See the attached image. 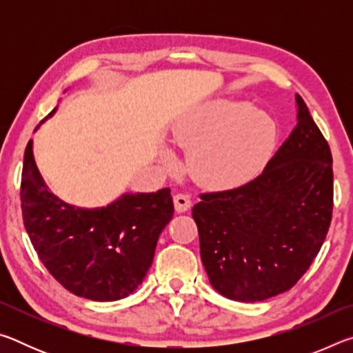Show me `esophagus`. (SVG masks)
<instances>
[{
	"instance_id": "1",
	"label": "esophagus",
	"mask_w": 353,
	"mask_h": 353,
	"mask_svg": "<svg viewBox=\"0 0 353 353\" xmlns=\"http://www.w3.org/2000/svg\"><path fill=\"white\" fill-rule=\"evenodd\" d=\"M190 207H191V201L187 194H183V193L174 194V208L177 213L187 212Z\"/></svg>"
}]
</instances>
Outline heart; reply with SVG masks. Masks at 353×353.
<instances>
[{
  "label": "heart",
  "mask_w": 353,
  "mask_h": 353,
  "mask_svg": "<svg viewBox=\"0 0 353 353\" xmlns=\"http://www.w3.org/2000/svg\"><path fill=\"white\" fill-rule=\"evenodd\" d=\"M274 119L263 110L229 99L207 103L183 119L174 140L188 151V170L212 188H232L249 181L270 157L276 143ZM171 163V154H163Z\"/></svg>",
  "instance_id": "b5f03b06"
}]
</instances>
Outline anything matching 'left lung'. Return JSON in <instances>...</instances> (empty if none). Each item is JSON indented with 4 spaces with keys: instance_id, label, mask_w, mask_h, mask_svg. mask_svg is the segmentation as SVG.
<instances>
[{
    "instance_id": "1",
    "label": "left lung",
    "mask_w": 353,
    "mask_h": 353,
    "mask_svg": "<svg viewBox=\"0 0 353 353\" xmlns=\"http://www.w3.org/2000/svg\"><path fill=\"white\" fill-rule=\"evenodd\" d=\"M297 124L261 174L201 193L193 207L208 280L232 301L259 302L292 288L324 244L333 212V159L296 94Z\"/></svg>"
}]
</instances>
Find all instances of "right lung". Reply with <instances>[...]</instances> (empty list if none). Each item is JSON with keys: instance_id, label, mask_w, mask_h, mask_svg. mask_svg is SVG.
I'll return each mask as SVG.
<instances>
[{"instance_id": "right-lung-1", "label": "right lung", "mask_w": 353, "mask_h": 353, "mask_svg": "<svg viewBox=\"0 0 353 353\" xmlns=\"http://www.w3.org/2000/svg\"><path fill=\"white\" fill-rule=\"evenodd\" d=\"M20 199L29 240L46 270L65 290L98 302L118 301L139 288L174 214L170 188L124 194L94 210L65 204L46 188L32 140L25 151Z\"/></svg>"}]
</instances>
